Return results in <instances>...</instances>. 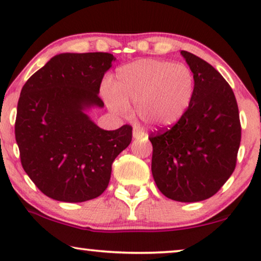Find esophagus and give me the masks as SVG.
<instances>
[{"instance_id":"obj_1","label":"esophagus","mask_w":261,"mask_h":261,"mask_svg":"<svg viewBox=\"0 0 261 261\" xmlns=\"http://www.w3.org/2000/svg\"><path fill=\"white\" fill-rule=\"evenodd\" d=\"M146 137V133L141 129L140 127H134L133 129V138L134 139H142Z\"/></svg>"}]
</instances>
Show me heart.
<instances>
[{
	"label": "heart",
	"mask_w": 261,
	"mask_h": 261,
	"mask_svg": "<svg viewBox=\"0 0 261 261\" xmlns=\"http://www.w3.org/2000/svg\"><path fill=\"white\" fill-rule=\"evenodd\" d=\"M194 74L183 64L140 59L117 69L112 85L103 87V96L113 112L126 113L135 103L145 123L170 127L179 121L194 97Z\"/></svg>",
	"instance_id": "obj_1"
}]
</instances>
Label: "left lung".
<instances>
[{
    "label": "left lung",
    "instance_id": "1",
    "mask_svg": "<svg viewBox=\"0 0 261 261\" xmlns=\"http://www.w3.org/2000/svg\"><path fill=\"white\" fill-rule=\"evenodd\" d=\"M194 73L195 91L183 117L151 135L152 174L160 192L178 202L210 198L237 165L241 126L234 92L219 71L181 51Z\"/></svg>",
    "mask_w": 261,
    "mask_h": 261
}]
</instances>
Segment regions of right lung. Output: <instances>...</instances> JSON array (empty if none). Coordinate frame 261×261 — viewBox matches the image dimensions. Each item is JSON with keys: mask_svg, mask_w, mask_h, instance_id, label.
<instances>
[{"mask_svg": "<svg viewBox=\"0 0 261 261\" xmlns=\"http://www.w3.org/2000/svg\"><path fill=\"white\" fill-rule=\"evenodd\" d=\"M110 53H60L23 85L15 139L24 172L39 190L60 202L98 197L108 187L112 164L132 141V127L99 128L88 115L103 108V76Z\"/></svg>", "mask_w": 261, "mask_h": 261, "instance_id": "right-lung-1", "label": "right lung"}]
</instances>
